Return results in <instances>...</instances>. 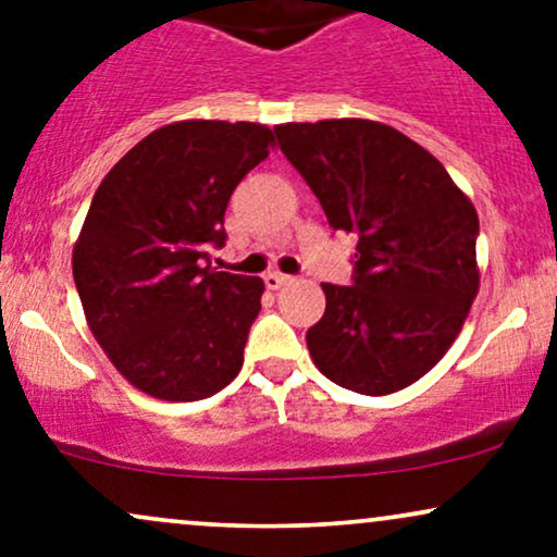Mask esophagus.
Instances as JSON below:
<instances>
[{
  "mask_svg": "<svg viewBox=\"0 0 557 557\" xmlns=\"http://www.w3.org/2000/svg\"><path fill=\"white\" fill-rule=\"evenodd\" d=\"M290 283H293V277H287V274H283V272L264 274V285L270 287V290H283V287L290 285Z\"/></svg>",
  "mask_w": 557,
  "mask_h": 557,
  "instance_id": "obj_1",
  "label": "esophagus"
}]
</instances>
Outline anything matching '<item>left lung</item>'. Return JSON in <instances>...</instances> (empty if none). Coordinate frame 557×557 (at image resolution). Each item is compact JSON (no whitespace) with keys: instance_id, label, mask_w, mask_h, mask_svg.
I'll use <instances>...</instances> for the list:
<instances>
[{"instance_id":"obj_1","label":"left lung","mask_w":557,"mask_h":557,"mask_svg":"<svg viewBox=\"0 0 557 557\" xmlns=\"http://www.w3.org/2000/svg\"><path fill=\"white\" fill-rule=\"evenodd\" d=\"M332 230L356 233L354 285H322L317 369L361 395L413 385L456 343L479 293L471 198L424 146L376 120L274 125Z\"/></svg>"}]
</instances>
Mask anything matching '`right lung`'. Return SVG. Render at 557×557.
<instances>
[{"instance_id": "right-lung-1", "label": "right lung", "mask_w": 557, "mask_h": 557, "mask_svg": "<svg viewBox=\"0 0 557 557\" xmlns=\"http://www.w3.org/2000/svg\"><path fill=\"white\" fill-rule=\"evenodd\" d=\"M270 149L261 123L181 120L138 140L94 194L75 287L96 343L140 393L188 403L238 376L264 280L203 261L225 243L235 185Z\"/></svg>"}]
</instances>
